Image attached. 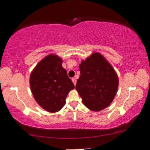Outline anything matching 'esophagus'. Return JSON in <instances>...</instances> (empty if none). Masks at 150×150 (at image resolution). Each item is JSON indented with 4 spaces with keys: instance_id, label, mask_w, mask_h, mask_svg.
I'll return each mask as SVG.
<instances>
[{
    "instance_id": "1",
    "label": "esophagus",
    "mask_w": 150,
    "mask_h": 150,
    "mask_svg": "<svg viewBox=\"0 0 150 150\" xmlns=\"http://www.w3.org/2000/svg\"><path fill=\"white\" fill-rule=\"evenodd\" d=\"M72 81H73V84H74V85H75L76 83H77V81H76L75 79V78L72 79Z\"/></svg>"
}]
</instances>
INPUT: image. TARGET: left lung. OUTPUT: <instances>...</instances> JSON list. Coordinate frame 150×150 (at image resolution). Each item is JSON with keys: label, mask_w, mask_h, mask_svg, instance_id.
I'll return each instance as SVG.
<instances>
[{"label": "left lung", "mask_w": 150, "mask_h": 150, "mask_svg": "<svg viewBox=\"0 0 150 150\" xmlns=\"http://www.w3.org/2000/svg\"><path fill=\"white\" fill-rule=\"evenodd\" d=\"M79 69L75 88L83 105L95 112L108 107L118 87V77L112 66L102 54L94 52L81 61Z\"/></svg>", "instance_id": "obj_1"}]
</instances>
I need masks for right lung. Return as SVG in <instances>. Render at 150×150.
<instances>
[{
  "label": "right lung",
  "instance_id": "right-lung-1",
  "mask_svg": "<svg viewBox=\"0 0 150 150\" xmlns=\"http://www.w3.org/2000/svg\"><path fill=\"white\" fill-rule=\"evenodd\" d=\"M63 60L51 54L38 63L30 76V85L37 103L49 112L59 111L75 86L62 67Z\"/></svg>",
  "mask_w": 150,
  "mask_h": 150
}]
</instances>
